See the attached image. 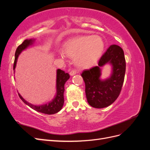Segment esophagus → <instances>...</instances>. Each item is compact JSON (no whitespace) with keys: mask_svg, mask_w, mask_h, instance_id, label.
<instances>
[{"mask_svg":"<svg viewBox=\"0 0 150 150\" xmlns=\"http://www.w3.org/2000/svg\"><path fill=\"white\" fill-rule=\"evenodd\" d=\"M77 73H78V71H76V70H72V71L69 72V74H70L71 76H74V75H75V74H77Z\"/></svg>","mask_w":150,"mask_h":150,"instance_id":"1","label":"esophagus"}]
</instances>
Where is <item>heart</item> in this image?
Instances as JSON below:
<instances>
[{"mask_svg": "<svg viewBox=\"0 0 150 150\" xmlns=\"http://www.w3.org/2000/svg\"><path fill=\"white\" fill-rule=\"evenodd\" d=\"M104 46L103 39L98 35L80 36L67 40L63 46V52L73 57L78 67L87 68L98 61Z\"/></svg>", "mask_w": 150, "mask_h": 150, "instance_id": "obj_1", "label": "heart"}]
</instances>
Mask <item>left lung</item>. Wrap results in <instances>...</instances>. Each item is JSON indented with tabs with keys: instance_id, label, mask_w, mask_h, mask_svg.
I'll use <instances>...</instances> for the list:
<instances>
[{
	"instance_id": "8db88e82",
	"label": "left lung",
	"mask_w": 150,
	"mask_h": 150,
	"mask_svg": "<svg viewBox=\"0 0 150 150\" xmlns=\"http://www.w3.org/2000/svg\"><path fill=\"white\" fill-rule=\"evenodd\" d=\"M110 64L112 73L105 80L100 79V67ZM126 61L123 50L117 45H111L98 62V66L83 71L88 103L95 108L109 106L119 96L125 79Z\"/></svg>"
}]
</instances>
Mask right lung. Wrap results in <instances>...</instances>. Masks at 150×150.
<instances>
[{
	"mask_svg": "<svg viewBox=\"0 0 150 150\" xmlns=\"http://www.w3.org/2000/svg\"><path fill=\"white\" fill-rule=\"evenodd\" d=\"M34 39H26L19 45L17 48L16 53H15V60L13 63V70L15 69L16 66V63L17 61V58L19 55L21 53L22 51H24L27 47H29L30 45L33 44ZM70 76L68 73H66L64 71L61 69L57 70V77H56V94L54 98L51 101H50L42 105L36 106L32 104L28 101H26L25 99L21 96V95L19 94V96L21 100L23 101L27 105L33 109L35 111L44 113L46 115H53L59 111L64 104V84L66 81L69 79Z\"/></svg>",
	"mask_w": 150,
	"mask_h": 150,
	"instance_id": "add662e5",
	"label": "right lung"
}]
</instances>
